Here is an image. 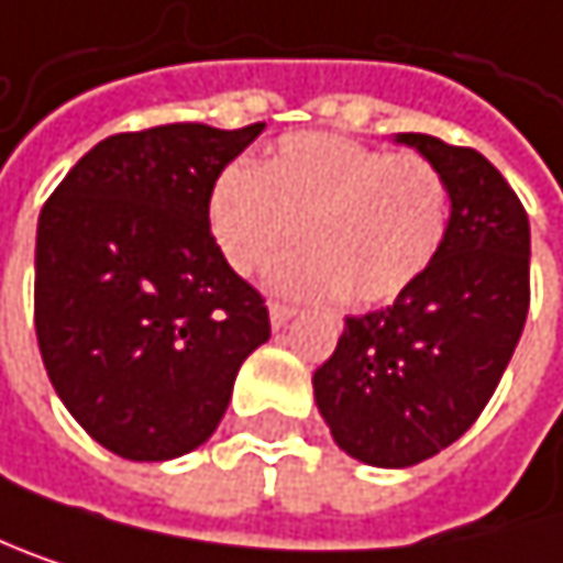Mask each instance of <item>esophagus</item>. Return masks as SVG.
<instances>
[{
  "label": "esophagus",
  "mask_w": 563,
  "mask_h": 563,
  "mask_svg": "<svg viewBox=\"0 0 563 563\" xmlns=\"http://www.w3.org/2000/svg\"><path fill=\"white\" fill-rule=\"evenodd\" d=\"M268 314H272V328H285L298 314V308L295 305H285V301H272L268 305Z\"/></svg>",
  "instance_id": "esophagus-1"
}]
</instances>
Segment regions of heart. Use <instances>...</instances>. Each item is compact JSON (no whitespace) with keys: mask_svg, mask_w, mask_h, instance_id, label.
I'll return each mask as SVG.
<instances>
[{"mask_svg":"<svg viewBox=\"0 0 563 563\" xmlns=\"http://www.w3.org/2000/svg\"><path fill=\"white\" fill-rule=\"evenodd\" d=\"M449 219L435 163L321 131L282 137L258 169L225 166L209 189V229L235 272H258L301 229L308 252L282 262L275 282L351 305L410 291L439 258Z\"/></svg>","mask_w":563,"mask_h":563,"instance_id":"b5f03b06","label":"heart"}]
</instances>
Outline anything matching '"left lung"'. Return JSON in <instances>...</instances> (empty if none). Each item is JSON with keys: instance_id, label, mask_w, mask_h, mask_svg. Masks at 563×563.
I'll return each mask as SVG.
<instances>
[{"instance_id": "1", "label": "left lung", "mask_w": 563, "mask_h": 563, "mask_svg": "<svg viewBox=\"0 0 563 563\" xmlns=\"http://www.w3.org/2000/svg\"><path fill=\"white\" fill-rule=\"evenodd\" d=\"M452 192L439 258L394 305L347 318L314 371V400L338 445L407 468L452 445L492 400L531 301V229L508 179L472 146L400 134Z\"/></svg>"}]
</instances>
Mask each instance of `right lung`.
<instances>
[{"mask_svg":"<svg viewBox=\"0 0 563 563\" xmlns=\"http://www.w3.org/2000/svg\"><path fill=\"white\" fill-rule=\"evenodd\" d=\"M265 124H159L88 150L38 216L35 334L52 387L104 449L163 462L222 420L272 338L265 298L209 232L216 176Z\"/></svg>","mask_w":563,"mask_h":563,"instance_id":"add662e5","label":"right lung"}]
</instances>
